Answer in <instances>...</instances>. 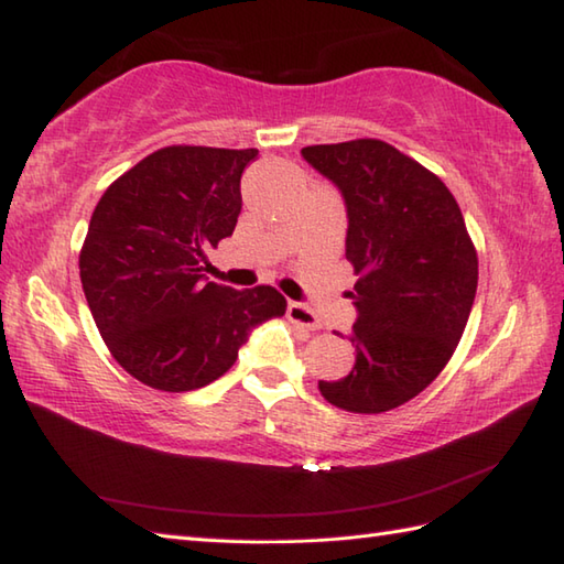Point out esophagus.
I'll return each mask as SVG.
<instances>
[{
	"label": "esophagus",
	"mask_w": 564,
	"mask_h": 564,
	"mask_svg": "<svg viewBox=\"0 0 564 564\" xmlns=\"http://www.w3.org/2000/svg\"><path fill=\"white\" fill-rule=\"evenodd\" d=\"M289 319L293 322V325H301L305 329H319L322 327V319L317 317L315 310L305 305V303H297V301L289 303Z\"/></svg>",
	"instance_id": "obj_1"
}]
</instances>
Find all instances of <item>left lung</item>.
Instances as JSON below:
<instances>
[{
	"label": "left lung",
	"instance_id": "1",
	"mask_svg": "<svg viewBox=\"0 0 564 564\" xmlns=\"http://www.w3.org/2000/svg\"><path fill=\"white\" fill-rule=\"evenodd\" d=\"M341 191L354 263L356 364L319 380L322 398L380 414L431 386L458 346L477 291V251L463 213L436 174L382 140L303 148Z\"/></svg>",
	"mask_w": 564,
	"mask_h": 564
}]
</instances>
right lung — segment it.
Returning <instances> with one entry per match:
<instances>
[{
    "mask_svg": "<svg viewBox=\"0 0 564 564\" xmlns=\"http://www.w3.org/2000/svg\"><path fill=\"white\" fill-rule=\"evenodd\" d=\"M259 150L172 145L106 188L79 251L84 297L111 356L164 392L198 390L232 368L261 322L285 315L271 285L206 279V249L230 237L245 166Z\"/></svg>",
    "mask_w": 564,
    "mask_h": 564,
    "instance_id": "1",
    "label": "right lung"
}]
</instances>
